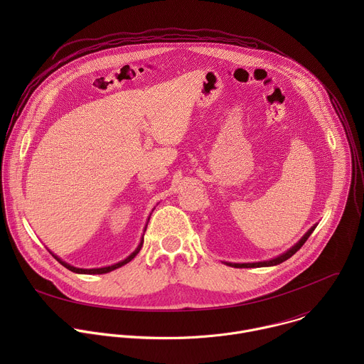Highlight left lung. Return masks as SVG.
<instances>
[{"mask_svg":"<svg viewBox=\"0 0 364 364\" xmlns=\"http://www.w3.org/2000/svg\"><path fill=\"white\" fill-rule=\"evenodd\" d=\"M314 229H316V226L311 228V229L301 237V240H299L295 246H292L289 250H287V252L282 253L281 256H278V257H275V259H271V261H267V262H256V264H228V265L235 267V268H262V267H274V265L282 264L284 261H287V259H289L295 252H298V250L302 247V245L306 242V239L309 237V235L314 232Z\"/></svg>","mask_w":364,"mask_h":364,"instance_id":"obj_1","label":"left lung"}]
</instances>
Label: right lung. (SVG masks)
Masks as SVG:
<instances>
[{"label":"right lung","instance_id":"add662e5","mask_svg":"<svg viewBox=\"0 0 364 364\" xmlns=\"http://www.w3.org/2000/svg\"><path fill=\"white\" fill-rule=\"evenodd\" d=\"M142 243H144V237H142V240H141V243L138 245V247L125 259V261H122V262H118V264H115V265H112V267H105V268H96V269H80V268H75V267H72V265H69V264H66V262H63L62 259H59L56 255H53L58 261L65 267V268H68L69 271H72V272H76V274H89V275H95V274H108V272H111V271H114V269H117V268H121L122 265H125V264H128L129 261H132V259L138 255V252L141 250V247H142Z\"/></svg>","mask_w":364,"mask_h":364}]
</instances>
